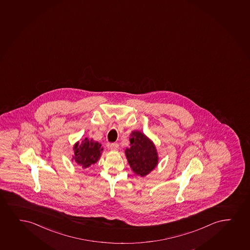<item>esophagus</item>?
I'll return each instance as SVG.
<instances>
[{"label":"esophagus","instance_id":"obj_1","mask_svg":"<svg viewBox=\"0 0 250 250\" xmlns=\"http://www.w3.org/2000/svg\"><path fill=\"white\" fill-rule=\"evenodd\" d=\"M118 146H118V144H117V143H112V144L110 145V149L111 150H113V151H116L118 149Z\"/></svg>","mask_w":250,"mask_h":250}]
</instances>
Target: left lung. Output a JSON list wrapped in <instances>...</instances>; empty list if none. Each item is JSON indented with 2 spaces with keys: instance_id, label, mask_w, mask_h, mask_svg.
I'll use <instances>...</instances> for the list:
<instances>
[{
  "instance_id": "8db88e82",
  "label": "left lung",
  "mask_w": 250,
  "mask_h": 250,
  "mask_svg": "<svg viewBox=\"0 0 250 250\" xmlns=\"http://www.w3.org/2000/svg\"><path fill=\"white\" fill-rule=\"evenodd\" d=\"M125 154L130 167L140 177H146L158 164V154L154 143L139 131H133L130 134V148H126Z\"/></svg>"
}]
</instances>
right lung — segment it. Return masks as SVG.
<instances>
[{"mask_svg":"<svg viewBox=\"0 0 250 250\" xmlns=\"http://www.w3.org/2000/svg\"><path fill=\"white\" fill-rule=\"evenodd\" d=\"M73 149L74 156L72 160L75 161L77 164L80 165L84 169L96 163L103 150L100 143L95 142L93 139L87 138L83 140L80 145L77 143Z\"/></svg>","mask_w":250,"mask_h":250,"instance_id":"add662e5","label":"right lung"}]
</instances>
